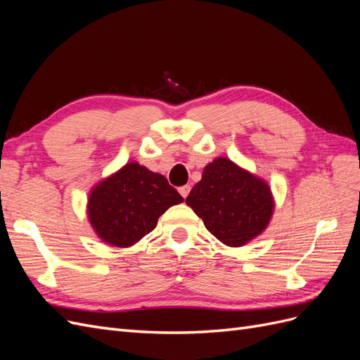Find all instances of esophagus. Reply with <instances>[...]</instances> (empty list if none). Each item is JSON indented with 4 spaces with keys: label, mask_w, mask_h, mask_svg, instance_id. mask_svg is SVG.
Instances as JSON below:
<instances>
[{
    "label": "esophagus",
    "mask_w": 360,
    "mask_h": 360,
    "mask_svg": "<svg viewBox=\"0 0 360 360\" xmlns=\"http://www.w3.org/2000/svg\"><path fill=\"white\" fill-rule=\"evenodd\" d=\"M179 192H180V195H181L183 198H186L188 195H189V192H191V186H189V184H184V186L179 188Z\"/></svg>",
    "instance_id": "obj_1"
}]
</instances>
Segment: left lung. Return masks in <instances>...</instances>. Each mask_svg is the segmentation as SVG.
Here are the masks:
<instances>
[{"label": "left lung", "instance_id": "8db88e82", "mask_svg": "<svg viewBox=\"0 0 360 360\" xmlns=\"http://www.w3.org/2000/svg\"><path fill=\"white\" fill-rule=\"evenodd\" d=\"M186 204L217 240L231 248L263 233L274 213L269 184L226 158H217L204 168Z\"/></svg>", "mask_w": 360, "mask_h": 360}]
</instances>
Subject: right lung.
<instances>
[{
	"mask_svg": "<svg viewBox=\"0 0 360 360\" xmlns=\"http://www.w3.org/2000/svg\"><path fill=\"white\" fill-rule=\"evenodd\" d=\"M181 195L160 174L129 162L97 183L89 197V219L111 246L129 248L156 228L159 216L180 204Z\"/></svg>",
	"mask_w": 360,
	"mask_h": 360,
	"instance_id": "1",
	"label": "right lung"
}]
</instances>
